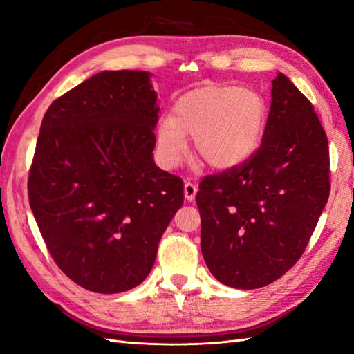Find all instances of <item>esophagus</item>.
Returning a JSON list of instances; mask_svg holds the SVG:
<instances>
[{
  "label": "esophagus",
  "mask_w": 354,
  "mask_h": 354,
  "mask_svg": "<svg viewBox=\"0 0 354 354\" xmlns=\"http://www.w3.org/2000/svg\"><path fill=\"white\" fill-rule=\"evenodd\" d=\"M196 185L194 184V183H190V181H187L184 184V195H185V198H187L189 201H192L195 198V195H196Z\"/></svg>",
  "instance_id": "34e87169"
}]
</instances>
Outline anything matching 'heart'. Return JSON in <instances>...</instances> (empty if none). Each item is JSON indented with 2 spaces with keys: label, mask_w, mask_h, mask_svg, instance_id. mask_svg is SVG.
Wrapping results in <instances>:
<instances>
[{
  "label": "heart",
  "mask_w": 354,
  "mask_h": 354,
  "mask_svg": "<svg viewBox=\"0 0 354 354\" xmlns=\"http://www.w3.org/2000/svg\"><path fill=\"white\" fill-rule=\"evenodd\" d=\"M266 118V100L253 88L221 84L192 88L175 101L171 115L160 120V159L169 167L181 162L187 154L184 136H192L195 151L207 165L232 169L254 154Z\"/></svg>",
  "instance_id": "heart-1"
}]
</instances>
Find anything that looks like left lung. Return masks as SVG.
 Masks as SVG:
<instances>
[{
  "instance_id": "1",
  "label": "left lung",
  "mask_w": 354,
  "mask_h": 354,
  "mask_svg": "<svg viewBox=\"0 0 354 354\" xmlns=\"http://www.w3.org/2000/svg\"><path fill=\"white\" fill-rule=\"evenodd\" d=\"M198 189L201 253L220 283L259 289L295 266L331 183L325 129L289 77L273 80L261 147L243 164L203 178Z\"/></svg>"
}]
</instances>
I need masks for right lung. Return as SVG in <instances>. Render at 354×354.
<instances>
[{
	"label": "right lung",
	"instance_id": "obj_1",
	"mask_svg": "<svg viewBox=\"0 0 354 354\" xmlns=\"http://www.w3.org/2000/svg\"><path fill=\"white\" fill-rule=\"evenodd\" d=\"M156 98L147 71H101L41 120L29 206L57 267L91 292L139 286L184 203L183 179L153 160Z\"/></svg>",
	"mask_w": 354,
	"mask_h": 354
}]
</instances>
